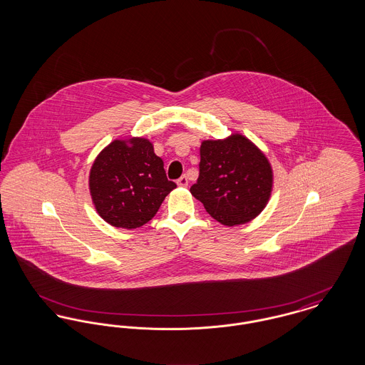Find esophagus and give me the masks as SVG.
<instances>
[{
  "label": "esophagus",
  "mask_w": 365,
  "mask_h": 365,
  "mask_svg": "<svg viewBox=\"0 0 365 365\" xmlns=\"http://www.w3.org/2000/svg\"><path fill=\"white\" fill-rule=\"evenodd\" d=\"M178 186H180V187H186L187 185H189V180H187V176L186 175H183V176H180L179 179H178Z\"/></svg>",
  "instance_id": "esophagus-1"
}]
</instances>
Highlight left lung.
I'll return each instance as SVG.
<instances>
[{"label": "left lung", "mask_w": 365, "mask_h": 365, "mask_svg": "<svg viewBox=\"0 0 365 365\" xmlns=\"http://www.w3.org/2000/svg\"><path fill=\"white\" fill-rule=\"evenodd\" d=\"M200 175L191 194L225 226L245 225L265 208L272 191V168L260 149L241 134L204 140Z\"/></svg>", "instance_id": "left-lung-1"}]
</instances>
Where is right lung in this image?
<instances>
[{"instance_id": "1", "label": "right lung", "mask_w": 365, "mask_h": 365, "mask_svg": "<svg viewBox=\"0 0 365 365\" xmlns=\"http://www.w3.org/2000/svg\"><path fill=\"white\" fill-rule=\"evenodd\" d=\"M88 187L98 215L110 226L137 228L152 220L176 187L149 139H115L97 156Z\"/></svg>"}]
</instances>
